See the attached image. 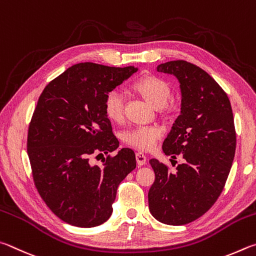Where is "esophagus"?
Instances as JSON below:
<instances>
[{
    "mask_svg": "<svg viewBox=\"0 0 256 256\" xmlns=\"http://www.w3.org/2000/svg\"><path fill=\"white\" fill-rule=\"evenodd\" d=\"M136 160L140 166H142V165L146 164V160H147L146 155L142 153V152H138V153H136Z\"/></svg>",
    "mask_w": 256,
    "mask_h": 256,
    "instance_id": "34e87169",
    "label": "esophagus"
}]
</instances>
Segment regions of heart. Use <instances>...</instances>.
Listing matches in <instances>:
<instances>
[{
	"label": "heart",
	"mask_w": 256,
	"mask_h": 256,
	"mask_svg": "<svg viewBox=\"0 0 256 256\" xmlns=\"http://www.w3.org/2000/svg\"><path fill=\"white\" fill-rule=\"evenodd\" d=\"M132 88L140 92L152 106L163 108L171 98V86L166 80L154 75H147L138 78ZM104 112L112 121H120L124 116V94L118 88L110 91L106 96ZM162 136V129L156 126H135L124 132V140L138 150H148L154 148Z\"/></svg>",
	"instance_id": "heart-1"
}]
</instances>
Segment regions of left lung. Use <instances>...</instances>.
I'll return each instance as SVG.
<instances>
[{"instance_id": "1", "label": "left lung", "mask_w": 256, "mask_h": 256, "mask_svg": "<svg viewBox=\"0 0 256 256\" xmlns=\"http://www.w3.org/2000/svg\"><path fill=\"white\" fill-rule=\"evenodd\" d=\"M160 73L180 83L181 111L163 142L165 155L183 158L176 172L152 158L155 182L150 212L166 225H186L202 216L225 186L236 150V132L227 94L207 72L186 60L160 64Z\"/></svg>"}]
</instances>
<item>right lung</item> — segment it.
Here are the masks:
<instances>
[{"label":"right lung","instance_id":"1","mask_svg":"<svg viewBox=\"0 0 256 256\" xmlns=\"http://www.w3.org/2000/svg\"><path fill=\"white\" fill-rule=\"evenodd\" d=\"M138 70L80 62L49 83L29 126L26 150L34 184L49 209L70 225L96 227L112 214L120 182L136 168L130 148L119 147L104 112L106 96Z\"/></svg>","mask_w":256,"mask_h":256}]
</instances>
